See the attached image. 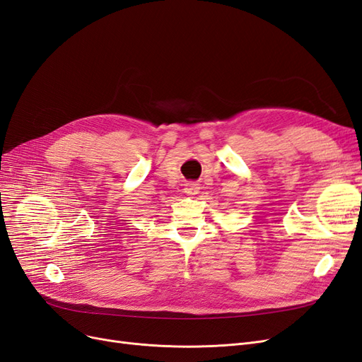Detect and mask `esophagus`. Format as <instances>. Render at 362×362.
I'll use <instances>...</instances> for the list:
<instances>
[{"label":"esophagus","instance_id":"1","mask_svg":"<svg viewBox=\"0 0 362 362\" xmlns=\"http://www.w3.org/2000/svg\"><path fill=\"white\" fill-rule=\"evenodd\" d=\"M188 195H195L200 192V185H198L197 182H189L185 185V189H183Z\"/></svg>","mask_w":362,"mask_h":362}]
</instances>
